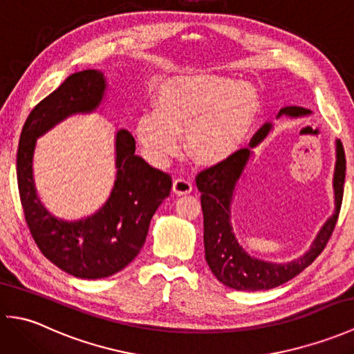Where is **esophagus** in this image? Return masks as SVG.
<instances>
[{
	"instance_id": "1",
	"label": "esophagus",
	"mask_w": 354,
	"mask_h": 354,
	"mask_svg": "<svg viewBox=\"0 0 354 354\" xmlns=\"http://www.w3.org/2000/svg\"><path fill=\"white\" fill-rule=\"evenodd\" d=\"M193 192V184L185 178H176L173 181V193L178 194V196H183V194H189Z\"/></svg>"
}]
</instances>
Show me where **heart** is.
Segmentation results:
<instances>
[{"label":"heart","mask_w":354,"mask_h":354,"mask_svg":"<svg viewBox=\"0 0 354 354\" xmlns=\"http://www.w3.org/2000/svg\"><path fill=\"white\" fill-rule=\"evenodd\" d=\"M260 100L245 82L219 76L169 80L155 95V111L141 114L137 138L146 156L161 165L179 150L185 133L193 161L213 165L228 160L251 133Z\"/></svg>","instance_id":"heart-1"}]
</instances>
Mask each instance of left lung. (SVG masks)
<instances>
[{
    "mask_svg": "<svg viewBox=\"0 0 354 354\" xmlns=\"http://www.w3.org/2000/svg\"><path fill=\"white\" fill-rule=\"evenodd\" d=\"M310 114V109L301 106H286L280 109L277 118L283 115L299 118ZM272 129V123H265L250 142V149L237 150L228 160L201 171L196 176V185L201 192L202 213H204L205 260L217 280L236 290H268L303 272L326 248L335 230L342 204L345 153L342 142L336 140V162L333 173L335 212L322 225L309 251L292 261L274 263L252 257L243 250V246H240L231 223V204L234 199V192L254 153L252 149L257 147Z\"/></svg>",
    "mask_w": 354,
    "mask_h": 354,
    "instance_id": "obj_1",
    "label": "left lung"
}]
</instances>
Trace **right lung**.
<instances>
[{
  "instance_id": "obj_1",
  "label": "right lung",
  "mask_w": 354,
  "mask_h": 354,
  "mask_svg": "<svg viewBox=\"0 0 354 354\" xmlns=\"http://www.w3.org/2000/svg\"><path fill=\"white\" fill-rule=\"evenodd\" d=\"M108 84L99 70L71 74L30 112L17 155L18 189L35 243L66 274L97 280L117 274L137 257L146 242L150 219L169 198L171 178L135 155L132 133H115V181L108 201L79 221L59 219L36 193L33 155L36 140L64 120L99 109Z\"/></svg>"
}]
</instances>
